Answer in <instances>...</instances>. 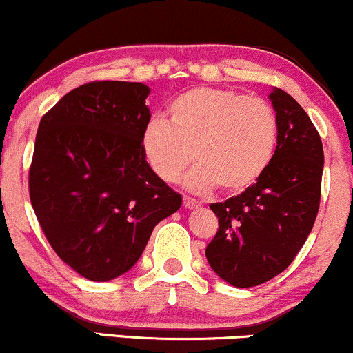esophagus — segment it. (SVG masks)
I'll return each instance as SVG.
<instances>
[{
    "label": "esophagus",
    "instance_id": "1",
    "mask_svg": "<svg viewBox=\"0 0 353 353\" xmlns=\"http://www.w3.org/2000/svg\"><path fill=\"white\" fill-rule=\"evenodd\" d=\"M183 207L188 208V210L198 208V207H200V201L193 200V198H190V196H183Z\"/></svg>",
    "mask_w": 353,
    "mask_h": 353
}]
</instances>
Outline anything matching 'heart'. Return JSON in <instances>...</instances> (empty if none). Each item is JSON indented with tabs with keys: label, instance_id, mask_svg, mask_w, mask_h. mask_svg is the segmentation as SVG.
<instances>
[{
	"label": "heart",
	"instance_id": "obj_1",
	"mask_svg": "<svg viewBox=\"0 0 353 353\" xmlns=\"http://www.w3.org/2000/svg\"><path fill=\"white\" fill-rule=\"evenodd\" d=\"M170 123L153 118L141 145L163 181H175L195 158L187 185L240 193L262 178L279 141V118L270 103L221 88L188 90L168 105Z\"/></svg>",
	"mask_w": 353,
	"mask_h": 353
}]
</instances>
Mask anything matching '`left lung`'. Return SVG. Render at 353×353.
I'll return each instance as SVG.
<instances>
[{
    "label": "left lung",
    "mask_w": 353,
    "mask_h": 353,
    "mask_svg": "<svg viewBox=\"0 0 353 353\" xmlns=\"http://www.w3.org/2000/svg\"><path fill=\"white\" fill-rule=\"evenodd\" d=\"M268 98L279 118L270 166L243 193L210 205L219 219V232L205 255L220 279L239 288L268 282L294 262L320 205V134L290 94L273 88Z\"/></svg>",
    "instance_id": "obj_1"
}]
</instances>
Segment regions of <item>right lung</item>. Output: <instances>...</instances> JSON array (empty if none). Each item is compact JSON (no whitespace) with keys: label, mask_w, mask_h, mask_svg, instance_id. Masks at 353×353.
I'll use <instances>...</instances> for the list:
<instances>
[{"label":"right lung","mask_w":353,"mask_h":353,"mask_svg":"<svg viewBox=\"0 0 353 353\" xmlns=\"http://www.w3.org/2000/svg\"><path fill=\"white\" fill-rule=\"evenodd\" d=\"M148 94L143 83H86L39 121L31 205L59 259L93 282L128 272L155 225L181 207L146 161Z\"/></svg>","instance_id":"add662e5"}]
</instances>
